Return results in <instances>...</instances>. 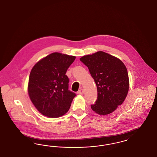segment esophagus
Wrapping results in <instances>:
<instances>
[{"label":"esophagus","instance_id":"1","mask_svg":"<svg viewBox=\"0 0 157 157\" xmlns=\"http://www.w3.org/2000/svg\"><path fill=\"white\" fill-rule=\"evenodd\" d=\"M83 92H84V91H83V89H81V90H79V91H78V94L79 95H83Z\"/></svg>","mask_w":157,"mask_h":157}]
</instances>
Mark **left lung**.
I'll use <instances>...</instances> for the list:
<instances>
[{
	"label": "left lung",
	"mask_w": 157,
	"mask_h": 157,
	"mask_svg": "<svg viewBox=\"0 0 157 157\" xmlns=\"http://www.w3.org/2000/svg\"><path fill=\"white\" fill-rule=\"evenodd\" d=\"M80 60L88 68L97 88V99L90 105L92 109L101 115L113 112L128 92L127 67L118 58L102 51L83 56Z\"/></svg>",
	"instance_id": "1"
}]
</instances>
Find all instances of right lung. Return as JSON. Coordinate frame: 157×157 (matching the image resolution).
Instances as JSON below:
<instances>
[{
	"instance_id": "add662e5",
	"label": "right lung",
	"mask_w": 157,
	"mask_h": 157,
	"mask_svg": "<svg viewBox=\"0 0 157 157\" xmlns=\"http://www.w3.org/2000/svg\"><path fill=\"white\" fill-rule=\"evenodd\" d=\"M75 56L52 53L39 60L31 70L28 93L30 100L42 115L58 118L69 109L76 94L69 89L67 69Z\"/></svg>"
}]
</instances>
